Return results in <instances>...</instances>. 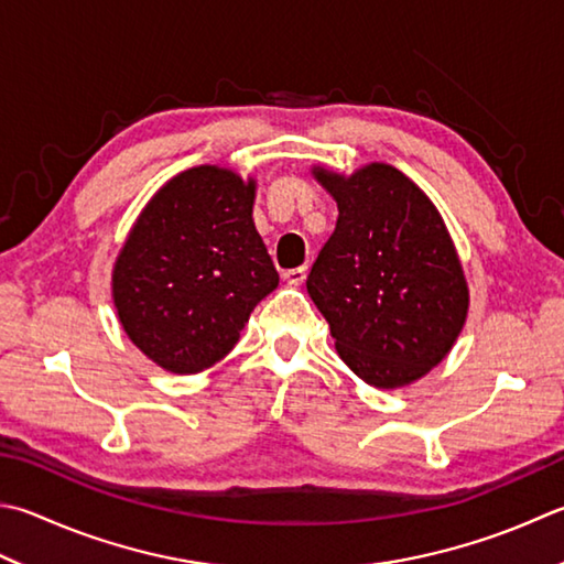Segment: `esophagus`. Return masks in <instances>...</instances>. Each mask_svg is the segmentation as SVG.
Here are the masks:
<instances>
[{"instance_id":"34e87169","label":"esophagus","mask_w":564,"mask_h":564,"mask_svg":"<svg viewBox=\"0 0 564 564\" xmlns=\"http://www.w3.org/2000/svg\"><path fill=\"white\" fill-rule=\"evenodd\" d=\"M284 282L292 284V286H300L306 280V268H294V270H286L284 274Z\"/></svg>"}]
</instances>
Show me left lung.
Listing matches in <instances>:
<instances>
[{
    "label": "left lung",
    "instance_id": "1",
    "mask_svg": "<svg viewBox=\"0 0 564 564\" xmlns=\"http://www.w3.org/2000/svg\"><path fill=\"white\" fill-rule=\"evenodd\" d=\"M312 174L338 206L306 278L336 354L368 386L405 388L440 366L469 314V284L444 218L400 169Z\"/></svg>",
    "mask_w": 564,
    "mask_h": 564
}]
</instances>
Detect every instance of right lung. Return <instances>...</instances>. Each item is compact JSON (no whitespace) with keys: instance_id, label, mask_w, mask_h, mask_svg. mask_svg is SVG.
I'll return each mask as SVG.
<instances>
[{"instance_id":"right-lung-1","label":"right lung","mask_w":564,"mask_h":564,"mask_svg":"<svg viewBox=\"0 0 564 564\" xmlns=\"http://www.w3.org/2000/svg\"><path fill=\"white\" fill-rule=\"evenodd\" d=\"M258 182L191 166L147 200L112 268V304L130 341L176 376L226 358L280 274L252 220Z\"/></svg>"}]
</instances>
